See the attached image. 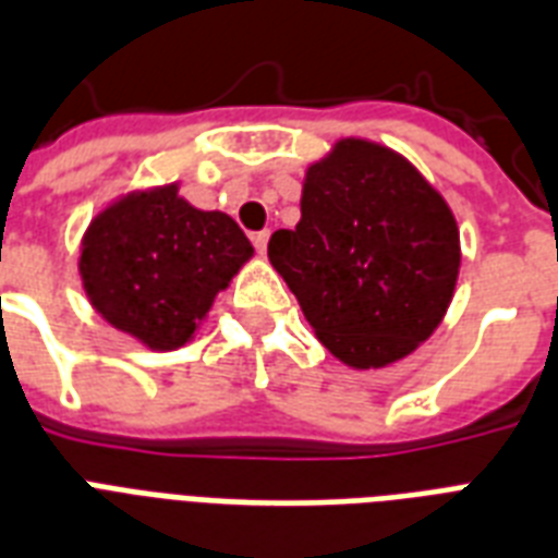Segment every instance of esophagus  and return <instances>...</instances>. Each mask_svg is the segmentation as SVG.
Here are the masks:
<instances>
[{"label": "esophagus", "mask_w": 558, "mask_h": 558, "mask_svg": "<svg viewBox=\"0 0 558 558\" xmlns=\"http://www.w3.org/2000/svg\"><path fill=\"white\" fill-rule=\"evenodd\" d=\"M252 243L257 252L266 254V245H269V231H257V234H252Z\"/></svg>", "instance_id": "34e87169"}]
</instances>
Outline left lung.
Returning a JSON list of instances; mask_svg holds the SVG:
<instances>
[{"instance_id":"left-lung-1","label":"left lung","mask_w":558,"mask_h":558,"mask_svg":"<svg viewBox=\"0 0 558 558\" xmlns=\"http://www.w3.org/2000/svg\"><path fill=\"white\" fill-rule=\"evenodd\" d=\"M269 260L324 348L367 371L437 330L458 283L460 231L405 156L341 138L306 168L301 222L271 234Z\"/></svg>"}]
</instances>
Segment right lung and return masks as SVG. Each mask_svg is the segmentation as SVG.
I'll return each instance as SVG.
<instances>
[{
  "label": "right lung",
  "instance_id": "right-lung-1",
  "mask_svg": "<svg viewBox=\"0 0 558 558\" xmlns=\"http://www.w3.org/2000/svg\"><path fill=\"white\" fill-rule=\"evenodd\" d=\"M252 254L234 219L193 208L173 182L100 210L77 266L86 298L116 330L150 350H177Z\"/></svg>",
  "mask_w": 558,
  "mask_h": 558
}]
</instances>
